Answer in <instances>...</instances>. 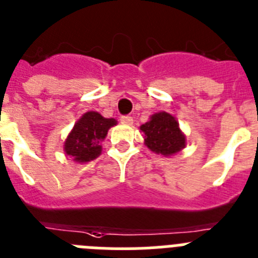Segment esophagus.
Returning a JSON list of instances; mask_svg holds the SVG:
<instances>
[{
    "instance_id": "obj_1",
    "label": "esophagus",
    "mask_w": 258,
    "mask_h": 258,
    "mask_svg": "<svg viewBox=\"0 0 258 258\" xmlns=\"http://www.w3.org/2000/svg\"><path fill=\"white\" fill-rule=\"evenodd\" d=\"M120 123L130 126V124H132V123H134V118H132L131 115H123V116H120Z\"/></svg>"
}]
</instances>
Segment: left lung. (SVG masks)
<instances>
[{
	"label": "left lung",
	"instance_id": "left-lung-1",
	"mask_svg": "<svg viewBox=\"0 0 258 258\" xmlns=\"http://www.w3.org/2000/svg\"><path fill=\"white\" fill-rule=\"evenodd\" d=\"M140 130L145 135V145L156 153L171 156L185 147V136L179 128V123L165 111L152 115Z\"/></svg>",
	"mask_w": 258,
	"mask_h": 258
}]
</instances>
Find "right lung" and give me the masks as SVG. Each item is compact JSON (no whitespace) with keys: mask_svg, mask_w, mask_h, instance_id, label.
<instances>
[{"mask_svg":"<svg viewBox=\"0 0 258 258\" xmlns=\"http://www.w3.org/2000/svg\"><path fill=\"white\" fill-rule=\"evenodd\" d=\"M116 124L113 118H104L96 111H88L75 123L67 136L64 152L76 162H88L101 153V142L111 126Z\"/></svg>","mask_w":258,"mask_h":258,"instance_id":"add662e5","label":"right lung"}]
</instances>
